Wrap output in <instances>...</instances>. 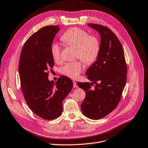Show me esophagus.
<instances>
[{
	"mask_svg": "<svg viewBox=\"0 0 148 148\" xmlns=\"http://www.w3.org/2000/svg\"><path fill=\"white\" fill-rule=\"evenodd\" d=\"M73 87H74L75 88H76V87H78V86L77 84H76V82H75V81H73Z\"/></svg>",
	"mask_w": 148,
	"mask_h": 148,
	"instance_id": "1",
	"label": "esophagus"
}]
</instances>
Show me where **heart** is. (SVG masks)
Here are the masks:
<instances>
[{
    "instance_id": "1",
    "label": "heart",
    "mask_w": 148,
    "mask_h": 148,
    "mask_svg": "<svg viewBox=\"0 0 148 148\" xmlns=\"http://www.w3.org/2000/svg\"><path fill=\"white\" fill-rule=\"evenodd\" d=\"M68 45L76 48V56L86 64H91L95 61L100 50L99 39L90 36L87 32L79 28H72L65 32L61 38ZM61 46L57 43L51 45V54L56 62L61 61ZM84 65L80 61L70 62L61 68V73L68 77L75 79L84 70Z\"/></svg>"
}]
</instances>
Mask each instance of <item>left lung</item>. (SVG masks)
I'll list each match as a JSON object with an SVG mask.
<instances>
[{"label":"left lung","instance_id":"8db88e82","mask_svg":"<svg viewBox=\"0 0 148 148\" xmlns=\"http://www.w3.org/2000/svg\"><path fill=\"white\" fill-rule=\"evenodd\" d=\"M88 26L100 34V50L97 61L86 72L92 82H78L77 85L86 92L81 105L82 114L90 119L99 120L119 104L126 82L127 66L122 45L115 33L95 23ZM93 83L96 84L93 90L91 88Z\"/></svg>","mask_w":148,"mask_h":148}]
</instances>
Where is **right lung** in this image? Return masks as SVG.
<instances>
[{"mask_svg":"<svg viewBox=\"0 0 148 148\" xmlns=\"http://www.w3.org/2000/svg\"><path fill=\"white\" fill-rule=\"evenodd\" d=\"M59 25L42 28L25 42L20 56L19 73L23 97L29 108L45 120H53L62 112V101L73 87L69 78L49 81L48 70L55 65L51 45Z\"/></svg>","mask_w":148,"mask_h":148,"instance_id":"add662e5","label":"right lung"}]
</instances>
